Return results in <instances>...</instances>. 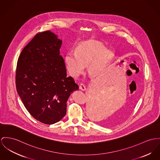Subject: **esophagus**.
<instances>
[{"mask_svg":"<svg viewBox=\"0 0 160 160\" xmlns=\"http://www.w3.org/2000/svg\"><path fill=\"white\" fill-rule=\"evenodd\" d=\"M79 88H80V89L82 91H85V90H86V87L85 86V85L83 84V83L80 84Z\"/></svg>","mask_w":160,"mask_h":160,"instance_id":"obj_1","label":"esophagus"}]
</instances>
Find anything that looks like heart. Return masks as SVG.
Here are the masks:
<instances>
[{"label": "heart", "mask_w": 160, "mask_h": 160, "mask_svg": "<svg viewBox=\"0 0 160 160\" xmlns=\"http://www.w3.org/2000/svg\"><path fill=\"white\" fill-rule=\"evenodd\" d=\"M114 57V53L98 41L88 40L81 42L76 52L69 51L65 57L66 68L69 73L77 76L88 65V71L92 75L101 74Z\"/></svg>", "instance_id": "b5f03b06"}]
</instances>
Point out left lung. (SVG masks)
Masks as SVG:
<instances>
[{"instance_id": "8db88e82", "label": "left lung", "mask_w": 160, "mask_h": 160, "mask_svg": "<svg viewBox=\"0 0 160 160\" xmlns=\"http://www.w3.org/2000/svg\"><path fill=\"white\" fill-rule=\"evenodd\" d=\"M97 107L96 105H94V104H93L92 103H90L88 107V115L89 116L93 119L94 118H96V115H97Z\"/></svg>"}]
</instances>
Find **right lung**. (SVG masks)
Segmentation results:
<instances>
[{"label": "right lung", "instance_id": "right-lung-1", "mask_svg": "<svg viewBox=\"0 0 160 160\" xmlns=\"http://www.w3.org/2000/svg\"><path fill=\"white\" fill-rule=\"evenodd\" d=\"M62 41L54 33H39L19 57L16 73L18 93L27 110L46 124L58 122L66 114L67 101L78 89L67 77L60 55Z\"/></svg>", "mask_w": 160, "mask_h": 160}]
</instances>
